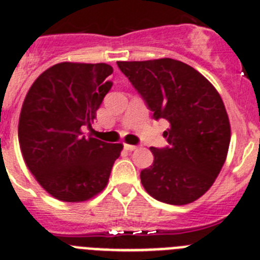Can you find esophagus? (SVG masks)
<instances>
[{"instance_id": "1", "label": "esophagus", "mask_w": 260, "mask_h": 260, "mask_svg": "<svg viewBox=\"0 0 260 260\" xmlns=\"http://www.w3.org/2000/svg\"><path fill=\"white\" fill-rule=\"evenodd\" d=\"M123 148H125L126 151H135L138 147L137 146H132V144H123Z\"/></svg>"}]
</instances>
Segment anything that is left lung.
Instances as JSON below:
<instances>
[{"label": "left lung", "instance_id": "8db88e82", "mask_svg": "<svg viewBox=\"0 0 260 260\" xmlns=\"http://www.w3.org/2000/svg\"><path fill=\"white\" fill-rule=\"evenodd\" d=\"M154 120L169 121V146L151 147L154 159L140 171L144 189L153 199L185 205L213 185L224 165L231 126L215 87L188 64L170 58L117 61Z\"/></svg>", "mask_w": 260, "mask_h": 260}]
</instances>
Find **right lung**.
<instances>
[{
  "label": "right lung",
  "mask_w": 260,
  "mask_h": 260,
  "mask_svg": "<svg viewBox=\"0 0 260 260\" xmlns=\"http://www.w3.org/2000/svg\"><path fill=\"white\" fill-rule=\"evenodd\" d=\"M113 68L106 63H59L38 76L21 107L19 144L30 173L47 193L81 202L104 189L122 144L86 138Z\"/></svg>",
  "instance_id": "obj_1"
}]
</instances>
